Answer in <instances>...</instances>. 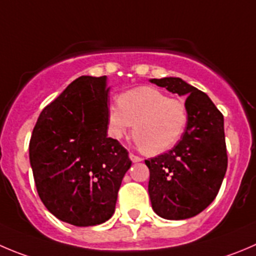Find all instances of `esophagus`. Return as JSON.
I'll return each mask as SVG.
<instances>
[{
    "label": "esophagus",
    "instance_id": "obj_1",
    "mask_svg": "<svg viewBox=\"0 0 256 256\" xmlns=\"http://www.w3.org/2000/svg\"><path fill=\"white\" fill-rule=\"evenodd\" d=\"M130 160H132V162H134V163L140 162V160H142V158L138 157V156H136V154H133V153H130Z\"/></svg>",
    "mask_w": 256,
    "mask_h": 256
}]
</instances>
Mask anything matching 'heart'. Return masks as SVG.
I'll use <instances>...</instances> for the list:
<instances>
[{"instance_id":"1","label":"heart","mask_w":256,"mask_h":256,"mask_svg":"<svg viewBox=\"0 0 256 256\" xmlns=\"http://www.w3.org/2000/svg\"><path fill=\"white\" fill-rule=\"evenodd\" d=\"M108 133L116 140L130 134L150 154L171 150L178 143L188 123L184 102L170 98L154 88H138L119 96L106 110Z\"/></svg>"}]
</instances>
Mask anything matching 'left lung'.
<instances>
[{
	"label": "left lung",
	"instance_id": "left-lung-1",
	"mask_svg": "<svg viewBox=\"0 0 256 256\" xmlns=\"http://www.w3.org/2000/svg\"><path fill=\"white\" fill-rule=\"evenodd\" d=\"M168 92L187 96L188 123L167 153L146 160L152 208L167 220H184L205 210L218 194L228 168L224 116L208 94L181 78L150 79Z\"/></svg>",
	"mask_w": 256,
	"mask_h": 256
}]
</instances>
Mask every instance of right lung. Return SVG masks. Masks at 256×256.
Listing matches in <instances>:
<instances>
[{
	"mask_svg": "<svg viewBox=\"0 0 256 256\" xmlns=\"http://www.w3.org/2000/svg\"><path fill=\"white\" fill-rule=\"evenodd\" d=\"M106 76H80L44 108L30 140L36 188L55 218L94 226L113 216L132 160L109 138Z\"/></svg>",
	"mask_w": 256,
	"mask_h": 256,
	"instance_id": "1",
	"label": "right lung"
}]
</instances>
